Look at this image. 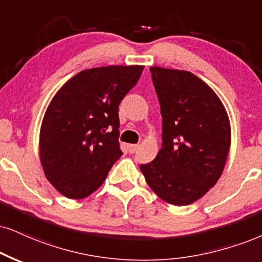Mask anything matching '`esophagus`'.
<instances>
[{
  "mask_svg": "<svg viewBox=\"0 0 262 262\" xmlns=\"http://www.w3.org/2000/svg\"><path fill=\"white\" fill-rule=\"evenodd\" d=\"M138 149V146L137 144H127V150L130 151V153H135Z\"/></svg>",
  "mask_w": 262,
  "mask_h": 262,
  "instance_id": "esophagus-1",
  "label": "esophagus"
}]
</instances>
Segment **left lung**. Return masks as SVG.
I'll use <instances>...</instances> for the list:
<instances>
[{
    "mask_svg": "<svg viewBox=\"0 0 262 262\" xmlns=\"http://www.w3.org/2000/svg\"><path fill=\"white\" fill-rule=\"evenodd\" d=\"M149 70L160 103L163 146L140 170L164 202L192 204L222 175L231 148L230 118L214 90L194 74Z\"/></svg>",
    "mask_w": 262,
    "mask_h": 262,
    "instance_id": "left-lung-1",
    "label": "left lung"
}]
</instances>
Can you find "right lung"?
<instances>
[{"instance_id":"add662e5","label":"right lung","mask_w":262,"mask_h":262,"mask_svg":"<svg viewBox=\"0 0 262 262\" xmlns=\"http://www.w3.org/2000/svg\"><path fill=\"white\" fill-rule=\"evenodd\" d=\"M143 68L82 70L54 95L42 119L38 153L45 176L60 194L76 200L92 194L121 157L119 104Z\"/></svg>"}]
</instances>
